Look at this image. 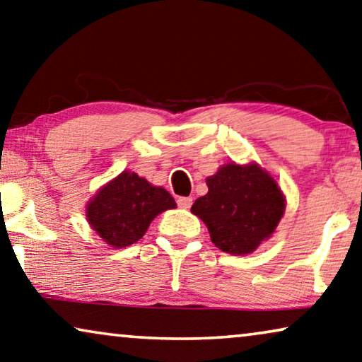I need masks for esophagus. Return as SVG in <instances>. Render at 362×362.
I'll return each instance as SVG.
<instances>
[{"label": "esophagus", "mask_w": 362, "mask_h": 362, "mask_svg": "<svg viewBox=\"0 0 362 362\" xmlns=\"http://www.w3.org/2000/svg\"><path fill=\"white\" fill-rule=\"evenodd\" d=\"M177 206H180L181 209H189L192 206V197H177Z\"/></svg>", "instance_id": "obj_1"}]
</instances>
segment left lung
I'll return each mask as SVG.
<instances>
[{"instance_id":"1","label":"left lung","mask_w":362,"mask_h":362,"mask_svg":"<svg viewBox=\"0 0 362 362\" xmlns=\"http://www.w3.org/2000/svg\"><path fill=\"white\" fill-rule=\"evenodd\" d=\"M206 182L209 191L197 197L191 212L204 221L217 249L250 254L274 234L285 212V197L269 173L257 165L229 163Z\"/></svg>"}]
</instances>
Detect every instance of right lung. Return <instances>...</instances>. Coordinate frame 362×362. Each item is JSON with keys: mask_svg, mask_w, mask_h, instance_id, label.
Returning <instances> with one entry per match:
<instances>
[{"mask_svg": "<svg viewBox=\"0 0 362 362\" xmlns=\"http://www.w3.org/2000/svg\"><path fill=\"white\" fill-rule=\"evenodd\" d=\"M175 207L166 189L151 186L136 173L123 171L93 196L87 217L107 244L122 249L140 240L160 212Z\"/></svg>", "mask_w": 362, "mask_h": 362, "instance_id": "right-lung-1", "label": "right lung"}]
</instances>
